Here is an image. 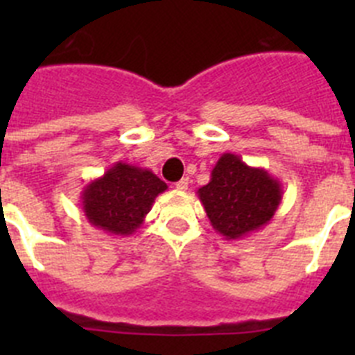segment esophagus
Here are the masks:
<instances>
[{"instance_id": "34e87169", "label": "esophagus", "mask_w": 355, "mask_h": 355, "mask_svg": "<svg viewBox=\"0 0 355 355\" xmlns=\"http://www.w3.org/2000/svg\"><path fill=\"white\" fill-rule=\"evenodd\" d=\"M175 188H178L180 192H184V190H188V178H183L181 181H178V183H175Z\"/></svg>"}]
</instances>
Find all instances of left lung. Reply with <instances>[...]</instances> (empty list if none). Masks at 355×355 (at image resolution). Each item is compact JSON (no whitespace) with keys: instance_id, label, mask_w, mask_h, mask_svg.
I'll list each match as a JSON object with an SVG mask.
<instances>
[{"instance_id":"8db88e82","label":"left lung","mask_w":355,"mask_h":355,"mask_svg":"<svg viewBox=\"0 0 355 355\" xmlns=\"http://www.w3.org/2000/svg\"><path fill=\"white\" fill-rule=\"evenodd\" d=\"M197 196L216 233L240 240L272 220L283 200V187L263 167H250L240 156L224 153Z\"/></svg>"}]
</instances>
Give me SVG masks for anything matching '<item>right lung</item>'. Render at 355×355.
I'll return each instance as SVG.
<instances>
[{
  "label": "right lung",
  "mask_w": 355,
  "mask_h": 355,
  "mask_svg": "<svg viewBox=\"0 0 355 355\" xmlns=\"http://www.w3.org/2000/svg\"><path fill=\"white\" fill-rule=\"evenodd\" d=\"M167 190L149 168L114 163L81 192V209L97 229L115 236H130L144 224L156 197Z\"/></svg>",
  "instance_id": "1"
}]
</instances>
